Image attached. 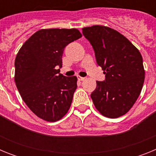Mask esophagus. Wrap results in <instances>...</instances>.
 Returning <instances> with one entry per match:
<instances>
[{"instance_id": "34e87169", "label": "esophagus", "mask_w": 156, "mask_h": 156, "mask_svg": "<svg viewBox=\"0 0 156 156\" xmlns=\"http://www.w3.org/2000/svg\"><path fill=\"white\" fill-rule=\"evenodd\" d=\"M77 78H78V80L80 81H83V80H85V77H82V76H77Z\"/></svg>"}]
</instances>
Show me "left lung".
<instances>
[{"label": "left lung", "mask_w": 156, "mask_h": 156, "mask_svg": "<svg viewBox=\"0 0 156 156\" xmlns=\"http://www.w3.org/2000/svg\"><path fill=\"white\" fill-rule=\"evenodd\" d=\"M82 30L105 74V80L97 81L90 94L95 108L108 118L122 116L132 108L142 89L145 73L142 56L126 37L113 29L93 26Z\"/></svg>", "instance_id": "8db88e82"}]
</instances>
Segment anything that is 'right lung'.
Masks as SVG:
<instances>
[{
	"label": "right lung",
	"mask_w": 156,
	"mask_h": 156,
	"mask_svg": "<svg viewBox=\"0 0 156 156\" xmlns=\"http://www.w3.org/2000/svg\"><path fill=\"white\" fill-rule=\"evenodd\" d=\"M77 29H43L23 44L15 61V82L24 102L48 122L61 119L70 108L77 77L59 73L66 46L79 39Z\"/></svg>",
	"instance_id": "1"
}]
</instances>
